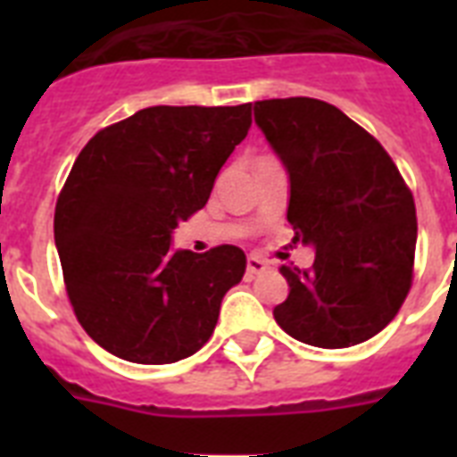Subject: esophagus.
I'll use <instances>...</instances> for the list:
<instances>
[{
  "instance_id": "esophagus-1",
  "label": "esophagus",
  "mask_w": 457,
  "mask_h": 457,
  "mask_svg": "<svg viewBox=\"0 0 457 457\" xmlns=\"http://www.w3.org/2000/svg\"><path fill=\"white\" fill-rule=\"evenodd\" d=\"M272 263L270 261H263L261 256H249L246 258V270L251 272V275H261V272L270 270Z\"/></svg>"
}]
</instances>
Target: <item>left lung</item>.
<instances>
[{"instance_id":"obj_1","label":"left lung","mask_w":457,"mask_h":457,"mask_svg":"<svg viewBox=\"0 0 457 457\" xmlns=\"http://www.w3.org/2000/svg\"><path fill=\"white\" fill-rule=\"evenodd\" d=\"M253 118L289 175L294 244L311 270L282 265L289 285L275 320L320 348L355 346L389 325L412 285L418 218L384 146L337 106L311 96L265 99Z\"/></svg>"}]
</instances>
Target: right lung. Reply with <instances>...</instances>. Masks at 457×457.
Returning a JSON list of instances; mask_svg holds the SVG:
<instances>
[{
    "label": "right lung",
    "instance_id": "add662e5",
    "mask_svg": "<svg viewBox=\"0 0 457 457\" xmlns=\"http://www.w3.org/2000/svg\"><path fill=\"white\" fill-rule=\"evenodd\" d=\"M251 104L149 106L89 139L61 189L54 239L78 322L109 353L165 365L196 353L246 256L172 249L246 137Z\"/></svg>",
    "mask_w": 457,
    "mask_h": 457
}]
</instances>
